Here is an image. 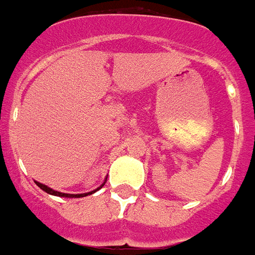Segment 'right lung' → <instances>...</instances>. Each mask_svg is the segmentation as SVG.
I'll return each instance as SVG.
<instances>
[{"instance_id":"1","label":"right lung","mask_w":255,"mask_h":255,"mask_svg":"<svg viewBox=\"0 0 255 255\" xmlns=\"http://www.w3.org/2000/svg\"><path fill=\"white\" fill-rule=\"evenodd\" d=\"M106 182V180H105ZM105 182H104V184H105ZM36 186L39 188H42L43 191H46L47 194H50V195H56V197H65V198H82V197H87V195H90V194H93V192L98 191L100 188L104 187V184L102 186H100V187L97 188V190H94V191H90V192H86V194H65V192H60V191H54L53 188L47 187V186H45V184H42V183L39 182H35Z\"/></svg>"}]
</instances>
